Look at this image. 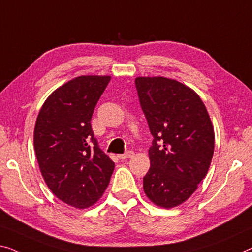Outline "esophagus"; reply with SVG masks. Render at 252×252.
<instances>
[{"label":"esophagus","instance_id":"obj_1","mask_svg":"<svg viewBox=\"0 0 252 252\" xmlns=\"http://www.w3.org/2000/svg\"><path fill=\"white\" fill-rule=\"evenodd\" d=\"M133 155V152L132 150H127L126 153H125V154H120V155H118V157L120 159H126V158H129V157H131Z\"/></svg>","mask_w":252,"mask_h":252}]
</instances>
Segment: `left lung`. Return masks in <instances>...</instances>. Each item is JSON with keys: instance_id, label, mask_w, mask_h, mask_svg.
Wrapping results in <instances>:
<instances>
[{"instance_id": "1", "label": "left lung", "mask_w": 252, "mask_h": 252, "mask_svg": "<svg viewBox=\"0 0 252 252\" xmlns=\"http://www.w3.org/2000/svg\"><path fill=\"white\" fill-rule=\"evenodd\" d=\"M134 84L154 137L144 191L155 205L173 208L207 174L215 144L212 121L200 97L181 82L138 77Z\"/></svg>"}]
</instances>
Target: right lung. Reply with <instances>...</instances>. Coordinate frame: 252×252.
<instances>
[{"label":"right lung","mask_w":252,"mask_h":252,"mask_svg":"<svg viewBox=\"0 0 252 252\" xmlns=\"http://www.w3.org/2000/svg\"><path fill=\"white\" fill-rule=\"evenodd\" d=\"M108 76H81L67 81L45 100L33 131L42 175L60 200L87 208L103 196L114 162L99 148L90 120Z\"/></svg>","instance_id":"right-lung-1"}]
</instances>
